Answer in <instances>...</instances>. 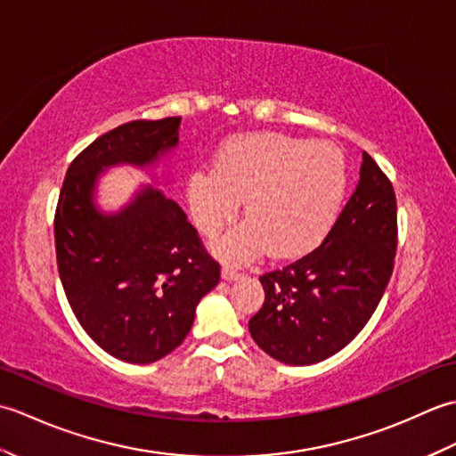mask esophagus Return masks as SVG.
<instances>
[{
    "label": "esophagus",
    "mask_w": 456,
    "mask_h": 456,
    "mask_svg": "<svg viewBox=\"0 0 456 456\" xmlns=\"http://www.w3.org/2000/svg\"><path fill=\"white\" fill-rule=\"evenodd\" d=\"M221 276H223V280H227V282H231V280L240 278V273H239L237 268H233V266H223Z\"/></svg>",
    "instance_id": "1"
}]
</instances>
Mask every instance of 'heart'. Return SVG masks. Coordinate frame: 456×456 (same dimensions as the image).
<instances>
[{"mask_svg": "<svg viewBox=\"0 0 456 456\" xmlns=\"http://www.w3.org/2000/svg\"><path fill=\"white\" fill-rule=\"evenodd\" d=\"M346 164L335 144L250 133L229 141L213 160V172L196 170L188 180L193 223L217 237L245 201L247 223L219 243L229 263H247L270 250L296 256L322 240L341 208Z\"/></svg>", "mask_w": 456, "mask_h": 456, "instance_id": "b5f03b06", "label": "heart"}]
</instances>
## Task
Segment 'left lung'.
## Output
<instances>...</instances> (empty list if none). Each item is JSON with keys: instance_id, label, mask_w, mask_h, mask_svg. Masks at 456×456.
Returning a JSON list of instances; mask_svg holds the SVG:
<instances>
[{"instance_id": "obj_1", "label": "left lung", "mask_w": 456, "mask_h": 456, "mask_svg": "<svg viewBox=\"0 0 456 456\" xmlns=\"http://www.w3.org/2000/svg\"><path fill=\"white\" fill-rule=\"evenodd\" d=\"M395 211L392 182L362 152L361 180L323 243L260 276L266 296L248 331L266 354L294 366L314 364L361 333L394 270Z\"/></svg>"}]
</instances>
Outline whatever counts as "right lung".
Wrapping results in <instances>:
<instances>
[{
  "label": "right lung",
  "instance_id": "right-lung-1",
  "mask_svg": "<svg viewBox=\"0 0 456 456\" xmlns=\"http://www.w3.org/2000/svg\"><path fill=\"white\" fill-rule=\"evenodd\" d=\"M182 118L129 121L88 144L68 167L54 213L56 265L84 331L133 364L167 356L190 333L221 266L174 200L144 188L127 208L94 206L98 174L119 162H157L178 144Z\"/></svg>",
  "mask_w": 456,
  "mask_h": 456
}]
</instances>
